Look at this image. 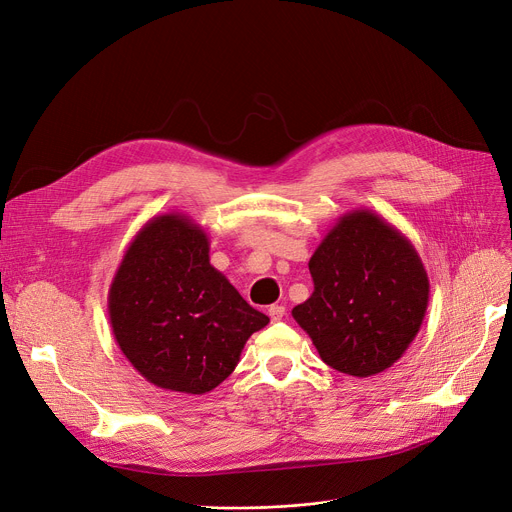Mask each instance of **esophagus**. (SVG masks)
Returning a JSON list of instances; mask_svg holds the SVG:
<instances>
[{"mask_svg": "<svg viewBox=\"0 0 512 512\" xmlns=\"http://www.w3.org/2000/svg\"><path fill=\"white\" fill-rule=\"evenodd\" d=\"M284 305H270L268 307V314H270V318H272V322H280L282 318H284Z\"/></svg>", "mask_w": 512, "mask_h": 512, "instance_id": "1", "label": "esophagus"}]
</instances>
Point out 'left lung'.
I'll use <instances>...</instances> for the list:
<instances>
[{
    "label": "left lung",
    "instance_id": "8db88e82",
    "mask_svg": "<svg viewBox=\"0 0 512 512\" xmlns=\"http://www.w3.org/2000/svg\"><path fill=\"white\" fill-rule=\"evenodd\" d=\"M311 297L293 318L339 372L391 368L425 320L429 276L412 242L368 209L339 217L309 259Z\"/></svg>",
    "mask_w": 512,
    "mask_h": 512
}]
</instances>
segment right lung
<instances>
[{
	"mask_svg": "<svg viewBox=\"0 0 512 512\" xmlns=\"http://www.w3.org/2000/svg\"><path fill=\"white\" fill-rule=\"evenodd\" d=\"M125 358L148 383L203 395L224 383L244 343L270 318L209 261V238L188 215L152 217L133 236L108 291Z\"/></svg>",
	"mask_w": 512,
	"mask_h": 512,
	"instance_id": "1",
	"label": "right lung"
}]
</instances>
